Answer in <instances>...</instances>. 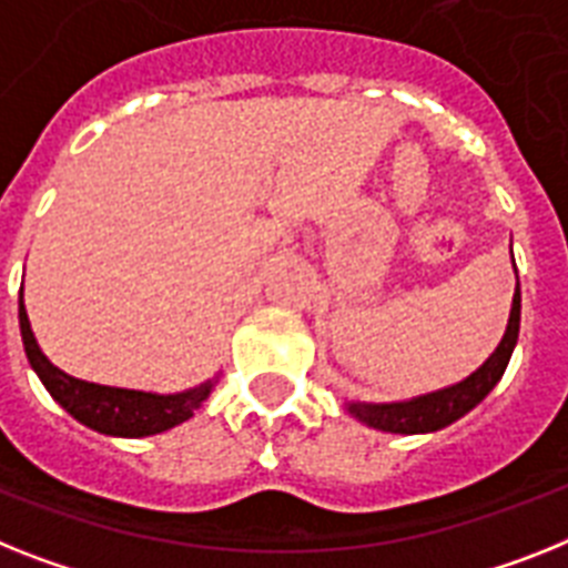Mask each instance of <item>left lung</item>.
Listing matches in <instances>:
<instances>
[{
	"label": "left lung",
	"mask_w": 568,
	"mask_h": 568,
	"mask_svg": "<svg viewBox=\"0 0 568 568\" xmlns=\"http://www.w3.org/2000/svg\"><path fill=\"white\" fill-rule=\"evenodd\" d=\"M514 262V254H511ZM514 274H517V265H514ZM519 337V280L517 288H514L511 300V314H508V326H505V335L499 341V346L490 352V357L485 361L476 373H470L468 378L459 381V384H450V387H442L436 393H424L416 398H407V402H346V413L352 418H357L366 427L384 433H398V436H416V433H436L447 424L459 422L465 413L483 402L490 389L497 387V381L503 378L505 366L511 361V352L517 346Z\"/></svg>",
	"instance_id": "1"
}]
</instances>
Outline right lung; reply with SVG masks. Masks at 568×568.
Segmentation results:
<instances>
[{"label": "right lung", "instance_id": "add662e5", "mask_svg": "<svg viewBox=\"0 0 568 568\" xmlns=\"http://www.w3.org/2000/svg\"><path fill=\"white\" fill-rule=\"evenodd\" d=\"M19 328H22V343H26L28 364L40 375L42 387L49 389L60 407L80 424L103 433V436L118 438H144L164 433L175 424L193 418V413L211 398L216 378L204 381L199 387L181 389V393H146V389L106 387L94 381L74 378L54 366L40 349V343L31 332L26 303L19 294Z\"/></svg>", "mask_w": 568, "mask_h": 568}]
</instances>
